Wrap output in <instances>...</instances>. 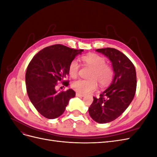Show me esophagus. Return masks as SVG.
I'll return each mask as SVG.
<instances>
[{
	"label": "esophagus",
	"instance_id": "esophagus-1",
	"mask_svg": "<svg viewBox=\"0 0 157 157\" xmlns=\"http://www.w3.org/2000/svg\"><path fill=\"white\" fill-rule=\"evenodd\" d=\"M76 96H77V97H84V95L81 94H79V93H76Z\"/></svg>",
	"mask_w": 157,
	"mask_h": 157
}]
</instances>
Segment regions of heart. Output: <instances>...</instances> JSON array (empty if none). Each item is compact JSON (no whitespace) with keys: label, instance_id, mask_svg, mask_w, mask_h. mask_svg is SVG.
I'll list each match as a JSON object with an SVG mask.
<instances>
[{"label":"heart","instance_id":"1","mask_svg":"<svg viewBox=\"0 0 157 157\" xmlns=\"http://www.w3.org/2000/svg\"><path fill=\"white\" fill-rule=\"evenodd\" d=\"M82 61L85 65L92 67L90 73V80L78 79L71 84V87L80 94H87L94 91L97 88L98 82L102 86H105L110 83L113 78L114 71L110 65L106 64L103 57L96 54H90L82 57ZM80 65L76 59L69 63L68 72L72 78H75L78 74Z\"/></svg>","mask_w":157,"mask_h":157}]
</instances>
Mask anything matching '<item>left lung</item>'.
I'll return each instance as SVG.
<instances>
[{
	"instance_id": "8db88e82",
	"label": "left lung",
	"mask_w": 157,
	"mask_h": 157,
	"mask_svg": "<svg viewBox=\"0 0 157 157\" xmlns=\"http://www.w3.org/2000/svg\"><path fill=\"white\" fill-rule=\"evenodd\" d=\"M112 62L115 76L111 84L99 98L94 97L88 108L92 119L100 124L110 122L120 117L129 106L136 91V72L134 64L119 50L112 48L97 49Z\"/></svg>"
}]
</instances>
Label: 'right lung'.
<instances>
[{
    "label": "right lung",
    "mask_w": 157,
    "mask_h": 157,
    "mask_svg": "<svg viewBox=\"0 0 157 157\" xmlns=\"http://www.w3.org/2000/svg\"><path fill=\"white\" fill-rule=\"evenodd\" d=\"M83 50L70 48L62 44H54L40 50L28 65L25 83L28 96L40 115L54 119L62 115L69 99L75 96L69 89L58 92L55 88L59 82L68 86L63 80L69 74V63Z\"/></svg>",
    "instance_id": "add662e5"
}]
</instances>
